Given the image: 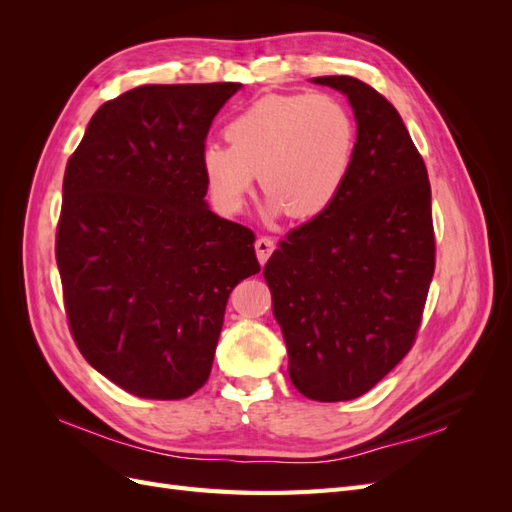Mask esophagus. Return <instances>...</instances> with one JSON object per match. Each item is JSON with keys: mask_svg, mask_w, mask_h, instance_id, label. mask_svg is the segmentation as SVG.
<instances>
[{"mask_svg": "<svg viewBox=\"0 0 512 512\" xmlns=\"http://www.w3.org/2000/svg\"><path fill=\"white\" fill-rule=\"evenodd\" d=\"M273 250H275V241L271 237L256 239V256H258L260 265H265V262L269 260V256L273 254Z\"/></svg>", "mask_w": 512, "mask_h": 512, "instance_id": "esophagus-1", "label": "esophagus"}]
</instances>
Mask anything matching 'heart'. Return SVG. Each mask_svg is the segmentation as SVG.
<instances>
[{"label":"heart","instance_id":"heart-1","mask_svg":"<svg viewBox=\"0 0 512 512\" xmlns=\"http://www.w3.org/2000/svg\"><path fill=\"white\" fill-rule=\"evenodd\" d=\"M230 147L207 145L200 153L209 192L237 211L260 179L275 207L307 220L327 209L348 179L356 123L348 106L327 94L265 96L230 119Z\"/></svg>","mask_w":512,"mask_h":512}]
</instances>
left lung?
I'll list each match as a JSON object with an SVG mask.
<instances>
[{"label": "left lung", "instance_id": "obj_1", "mask_svg": "<svg viewBox=\"0 0 512 512\" xmlns=\"http://www.w3.org/2000/svg\"><path fill=\"white\" fill-rule=\"evenodd\" d=\"M348 96V179L265 265L288 374L316 401L361 397L414 346L436 269L431 185L395 106L354 76H318Z\"/></svg>", "mask_w": 512, "mask_h": 512}]
</instances>
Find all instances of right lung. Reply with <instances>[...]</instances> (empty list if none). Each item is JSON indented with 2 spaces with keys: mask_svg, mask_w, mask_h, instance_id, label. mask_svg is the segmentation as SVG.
Returning <instances> with one entry per match:
<instances>
[{
  "mask_svg": "<svg viewBox=\"0 0 512 512\" xmlns=\"http://www.w3.org/2000/svg\"><path fill=\"white\" fill-rule=\"evenodd\" d=\"M241 83L143 85L104 102L70 156L55 237L85 361L143 399L211 374L232 288L260 271L254 232L205 203L213 117Z\"/></svg>",
  "mask_w": 512,
  "mask_h": 512,
  "instance_id": "right-lung-1",
  "label": "right lung"
}]
</instances>
